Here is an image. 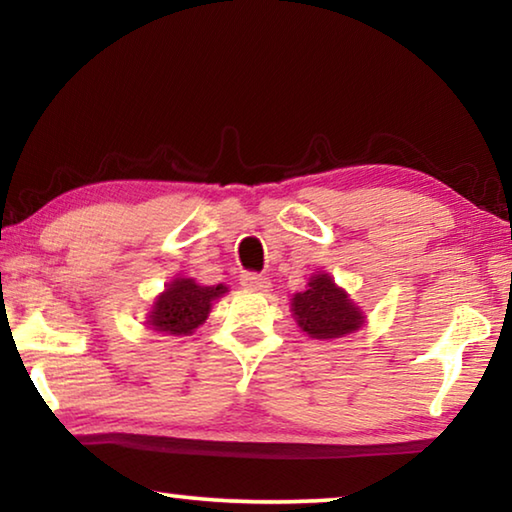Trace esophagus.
<instances>
[{
  "label": "esophagus",
  "mask_w": 512,
  "mask_h": 512,
  "mask_svg": "<svg viewBox=\"0 0 512 512\" xmlns=\"http://www.w3.org/2000/svg\"><path fill=\"white\" fill-rule=\"evenodd\" d=\"M241 287L253 289V291H268L271 282H268V277L259 275V273H244L241 275Z\"/></svg>",
  "instance_id": "34e87169"
}]
</instances>
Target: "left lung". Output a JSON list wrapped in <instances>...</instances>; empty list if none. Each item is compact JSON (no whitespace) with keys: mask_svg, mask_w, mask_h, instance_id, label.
Listing matches in <instances>:
<instances>
[{"mask_svg":"<svg viewBox=\"0 0 512 512\" xmlns=\"http://www.w3.org/2000/svg\"><path fill=\"white\" fill-rule=\"evenodd\" d=\"M291 309L311 339H341L363 323L359 307L325 273L311 277L309 287L293 296Z\"/></svg>","mask_w":512,"mask_h":512,"instance_id":"1","label":"left lung"}]
</instances>
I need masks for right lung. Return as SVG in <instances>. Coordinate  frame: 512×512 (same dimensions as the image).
<instances>
[{
    "label": "right lung",
    "mask_w": 512,
    "mask_h": 512,
    "mask_svg": "<svg viewBox=\"0 0 512 512\" xmlns=\"http://www.w3.org/2000/svg\"><path fill=\"white\" fill-rule=\"evenodd\" d=\"M228 291L223 284L216 287H201L194 280L180 277L173 280L167 291L155 300L151 320L153 329L167 334H192L198 325L205 323L207 314H210L212 300L221 298Z\"/></svg>",
    "instance_id": "1"
}]
</instances>
